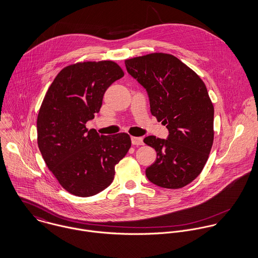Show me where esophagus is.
<instances>
[{"label": "esophagus", "mask_w": 258, "mask_h": 258, "mask_svg": "<svg viewBox=\"0 0 258 258\" xmlns=\"http://www.w3.org/2000/svg\"><path fill=\"white\" fill-rule=\"evenodd\" d=\"M132 144L134 146H142V145H144V141H143L142 138L132 137Z\"/></svg>", "instance_id": "1"}]
</instances>
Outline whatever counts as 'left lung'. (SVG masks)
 Returning a JSON list of instances; mask_svg holds the SVG:
<instances>
[{
	"label": "left lung",
	"instance_id": "obj_1",
	"mask_svg": "<svg viewBox=\"0 0 258 258\" xmlns=\"http://www.w3.org/2000/svg\"><path fill=\"white\" fill-rule=\"evenodd\" d=\"M124 62L127 73L147 90L152 114L168 130L166 140L155 136L144 140L156 152L147 177L160 187L181 188L200 175L213 144L214 108L206 85L169 53H150Z\"/></svg>",
	"mask_w": 258,
	"mask_h": 258
}]
</instances>
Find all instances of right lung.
Here are the masks:
<instances>
[{
    "instance_id": "1",
    "label": "right lung",
    "mask_w": 258,
    "mask_h": 258,
    "mask_svg": "<svg viewBox=\"0 0 258 258\" xmlns=\"http://www.w3.org/2000/svg\"><path fill=\"white\" fill-rule=\"evenodd\" d=\"M123 75L112 60L68 66L42 103L37 119L40 152L59 184L74 196L88 198L105 189L132 146L127 134L100 136L86 127L100 111L107 88Z\"/></svg>"
}]
</instances>
